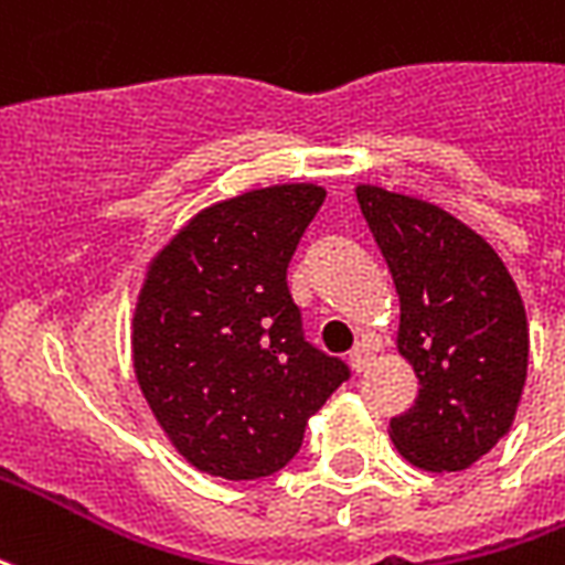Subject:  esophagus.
Returning a JSON list of instances; mask_svg holds the SVG:
<instances>
[{"mask_svg": "<svg viewBox=\"0 0 565 565\" xmlns=\"http://www.w3.org/2000/svg\"><path fill=\"white\" fill-rule=\"evenodd\" d=\"M371 359H374V350L362 341V344H356L353 350H350V367L356 371V374H362L367 365H371Z\"/></svg>", "mask_w": 565, "mask_h": 565, "instance_id": "obj_1", "label": "esophagus"}]
</instances>
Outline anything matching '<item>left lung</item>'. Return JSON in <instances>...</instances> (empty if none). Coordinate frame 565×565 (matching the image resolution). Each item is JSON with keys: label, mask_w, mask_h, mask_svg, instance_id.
Here are the masks:
<instances>
[{"label": "left lung", "mask_w": 565, "mask_h": 565, "mask_svg": "<svg viewBox=\"0 0 565 565\" xmlns=\"http://www.w3.org/2000/svg\"><path fill=\"white\" fill-rule=\"evenodd\" d=\"M356 200L401 299L398 350L419 377L392 443L422 470H467L512 428L530 332L512 275L488 242L425 200L359 185Z\"/></svg>", "instance_id": "left-lung-1"}]
</instances>
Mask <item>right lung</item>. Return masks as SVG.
<instances>
[{"label": "right lung", "mask_w": 565, "mask_h": 565, "mask_svg": "<svg viewBox=\"0 0 565 565\" xmlns=\"http://www.w3.org/2000/svg\"><path fill=\"white\" fill-rule=\"evenodd\" d=\"M326 200L271 185L203 209L149 266L134 311V371L188 463L233 482L290 463L305 425L347 377L308 344L287 266Z\"/></svg>", "instance_id": "add662e5"}]
</instances>
